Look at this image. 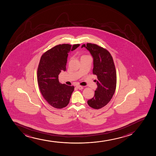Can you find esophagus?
<instances>
[{"instance_id": "esophagus-1", "label": "esophagus", "mask_w": 156, "mask_h": 156, "mask_svg": "<svg viewBox=\"0 0 156 156\" xmlns=\"http://www.w3.org/2000/svg\"><path fill=\"white\" fill-rule=\"evenodd\" d=\"M76 87H77L78 89H79V90H82L83 88V87L81 86V85H77V86H76Z\"/></svg>"}]
</instances>
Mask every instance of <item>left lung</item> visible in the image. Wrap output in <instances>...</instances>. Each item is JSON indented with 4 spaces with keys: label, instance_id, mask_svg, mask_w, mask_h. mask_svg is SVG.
I'll return each mask as SVG.
<instances>
[{
    "label": "left lung",
    "instance_id": "1",
    "mask_svg": "<svg viewBox=\"0 0 156 156\" xmlns=\"http://www.w3.org/2000/svg\"><path fill=\"white\" fill-rule=\"evenodd\" d=\"M85 47L94 59L93 73L97 75V88L94 97L87 101L90 107L99 109L107 105L113 97L116 89V73L111 54L106 49L98 45L87 43Z\"/></svg>",
    "mask_w": 156,
    "mask_h": 156
}]
</instances>
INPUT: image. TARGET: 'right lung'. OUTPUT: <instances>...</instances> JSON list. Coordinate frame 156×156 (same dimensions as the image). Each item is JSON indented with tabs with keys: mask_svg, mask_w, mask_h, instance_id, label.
<instances>
[{
	"mask_svg": "<svg viewBox=\"0 0 156 156\" xmlns=\"http://www.w3.org/2000/svg\"><path fill=\"white\" fill-rule=\"evenodd\" d=\"M64 44L57 45L44 53L37 69V82L43 97L50 106L57 109L66 107L70 102L73 86L61 84L58 75L66 70L68 53L80 46Z\"/></svg>",
	"mask_w": 156,
	"mask_h": 156,
	"instance_id": "1",
	"label": "right lung"
}]
</instances>
